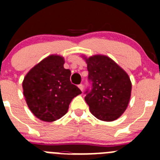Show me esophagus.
<instances>
[{"label":"esophagus","instance_id":"esophagus-1","mask_svg":"<svg viewBox=\"0 0 160 160\" xmlns=\"http://www.w3.org/2000/svg\"><path fill=\"white\" fill-rule=\"evenodd\" d=\"M78 88H79V89H80V90H82V92L83 91V85H82V84L78 85Z\"/></svg>","mask_w":160,"mask_h":160}]
</instances>
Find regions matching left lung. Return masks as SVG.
Returning a JSON list of instances; mask_svg holds the SVG:
<instances>
[{
    "label": "left lung",
    "instance_id": "left-lung-1",
    "mask_svg": "<svg viewBox=\"0 0 160 160\" xmlns=\"http://www.w3.org/2000/svg\"><path fill=\"white\" fill-rule=\"evenodd\" d=\"M87 64L92 89L85 101L98 119L113 121L126 110L131 98L132 82L128 74L106 55H82Z\"/></svg>",
    "mask_w": 160,
    "mask_h": 160
}]
</instances>
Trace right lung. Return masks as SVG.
<instances>
[{
    "instance_id": "1",
    "label": "right lung",
    "mask_w": 160,
    "mask_h": 160,
    "mask_svg": "<svg viewBox=\"0 0 160 160\" xmlns=\"http://www.w3.org/2000/svg\"><path fill=\"white\" fill-rule=\"evenodd\" d=\"M64 58L51 55L32 67L22 82L23 96L31 112L40 121L52 122L67 112L73 98L82 91L70 81V70Z\"/></svg>"
}]
</instances>
